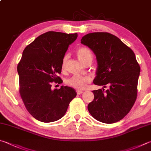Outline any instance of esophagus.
Masks as SVG:
<instances>
[{
  "label": "esophagus",
  "mask_w": 151,
  "mask_h": 151,
  "mask_svg": "<svg viewBox=\"0 0 151 151\" xmlns=\"http://www.w3.org/2000/svg\"><path fill=\"white\" fill-rule=\"evenodd\" d=\"M76 93H77V94H78V95H81V94H82V93H83V91L77 90V91H76Z\"/></svg>",
  "instance_id": "esophagus-1"
}]
</instances>
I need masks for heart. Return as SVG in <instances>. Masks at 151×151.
I'll use <instances>...</instances> for the list:
<instances>
[{
    "instance_id": "obj_1",
    "label": "heart",
    "mask_w": 151,
    "mask_h": 151,
    "mask_svg": "<svg viewBox=\"0 0 151 151\" xmlns=\"http://www.w3.org/2000/svg\"><path fill=\"white\" fill-rule=\"evenodd\" d=\"M76 55L78 59L82 63H84L85 61L90 60L92 61L93 60V53L89 48L85 47H81L77 50ZM68 59V55H65L62 60V68H65L66 66V63ZM91 80L89 76H81L76 75L72 76V78L67 79L66 83L70 86L72 87L77 89H83L86 86L87 83H89Z\"/></svg>"
}]
</instances>
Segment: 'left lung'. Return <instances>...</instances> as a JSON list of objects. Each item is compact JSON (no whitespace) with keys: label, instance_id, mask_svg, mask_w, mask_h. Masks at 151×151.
I'll use <instances>...</instances> for the list:
<instances>
[{"label":"left lung","instance_id":"8db88e82","mask_svg":"<svg viewBox=\"0 0 151 151\" xmlns=\"http://www.w3.org/2000/svg\"><path fill=\"white\" fill-rule=\"evenodd\" d=\"M81 43L95 54L97 60L94 84L110 85V89L94 90L87 109L102 123L113 124L129 113L137 99L140 66L133 51L117 37L107 32L88 33Z\"/></svg>","mask_w":151,"mask_h":151}]
</instances>
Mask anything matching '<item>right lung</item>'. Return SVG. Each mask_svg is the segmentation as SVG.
<instances>
[{"instance_id":"right-lung-1","label":"right lung","mask_w":151,"mask_h":151,"mask_svg":"<svg viewBox=\"0 0 151 151\" xmlns=\"http://www.w3.org/2000/svg\"><path fill=\"white\" fill-rule=\"evenodd\" d=\"M78 33L48 31L25 48L18 64L19 91L30 114L42 122H52L63 117L70 102L76 97L72 87L51 89L52 83H62V60L68 46Z\"/></svg>"}]
</instances>
